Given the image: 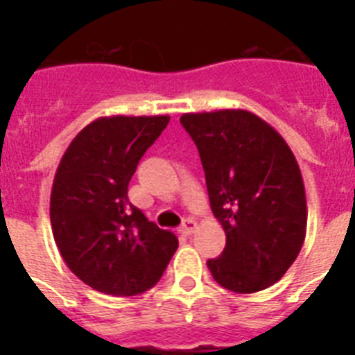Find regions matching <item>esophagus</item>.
Returning <instances> with one entry per match:
<instances>
[{
	"label": "esophagus",
	"mask_w": 355,
	"mask_h": 355,
	"mask_svg": "<svg viewBox=\"0 0 355 355\" xmlns=\"http://www.w3.org/2000/svg\"><path fill=\"white\" fill-rule=\"evenodd\" d=\"M195 230H197V223H195L193 219H186V221L182 223V227H180V234H182V236H191Z\"/></svg>",
	"instance_id": "obj_1"
}]
</instances>
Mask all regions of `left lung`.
<instances>
[{
  "label": "left lung",
  "instance_id": "1",
  "mask_svg": "<svg viewBox=\"0 0 355 355\" xmlns=\"http://www.w3.org/2000/svg\"><path fill=\"white\" fill-rule=\"evenodd\" d=\"M197 145L214 216L227 234L208 259L214 280L234 293L276 284L297 259L308 206L297 158L269 123L248 110L182 114Z\"/></svg>",
  "mask_w": 355,
  "mask_h": 355
}]
</instances>
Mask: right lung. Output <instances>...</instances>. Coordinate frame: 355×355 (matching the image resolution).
I'll return each instance as SVG.
<instances>
[{
    "label": "right lung",
    "instance_id": "1",
    "mask_svg": "<svg viewBox=\"0 0 355 355\" xmlns=\"http://www.w3.org/2000/svg\"><path fill=\"white\" fill-rule=\"evenodd\" d=\"M169 116H110L86 125L64 153L51 189L53 237L77 278L96 291L134 297L160 280L178 247L128 200L145 150Z\"/></svg>",
    "mask_w": 355,
    "mask_h": 355
}]
</instances>
